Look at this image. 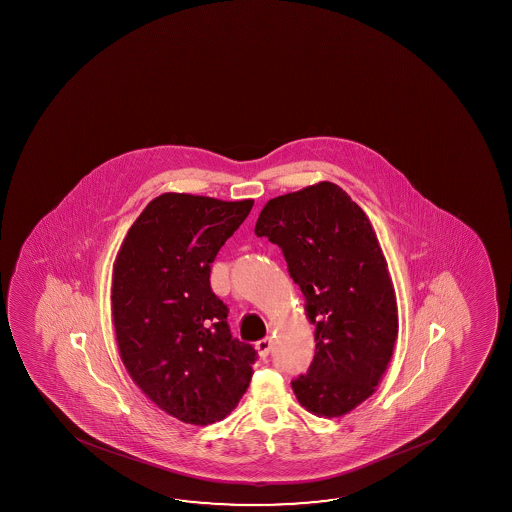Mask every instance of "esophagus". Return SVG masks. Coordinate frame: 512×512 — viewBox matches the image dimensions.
<instances>
[{
    "instance_id": "34e87169",
    "label": "esophagus",
    "mask_w": 512,
    "mask_h": 512,
    "mask_svg": "<svg viewBox=\"0 0 512 512\" xmlns=\"http://www.w3.org/2000/svg\"><path fill=\"white\" fill-rule=\"evenodd\" d=\"M271 350H273V339L271 337H264V339H260L259 343H257V352H259L262 359H266Z\"/></svg>"
}]
</instances>
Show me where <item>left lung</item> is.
<instances>
[{"mask_svg":"<svg viewBox=\"0 0 512 512\" xmlns=\"http://www.w3.org/2000/svg\"><path fill=\"white\" fill-rule=\"evenodd\" d=\"M257 237L284 253L316 325V353L291 382L307 411L339 418L375 393L398 337L393 280L364 210L339 185L319 182L269 200Z\"/></svg>","mask_w":512,"mask_h":512,"instance_id":"8db88e82","label":"left lung"}]
</instances>
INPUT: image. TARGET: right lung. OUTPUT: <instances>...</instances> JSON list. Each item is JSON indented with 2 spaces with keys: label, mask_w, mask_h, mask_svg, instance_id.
<instances>
[{
  "label": "right lung",
  "mask_w": 512,
  "mask_h": 512,
  "mask_svg": "<svg viewBox=\"0 0 512 512\" xmlns=\"http://www.w3.org/2000/svg\"><path fill=\"white\" fill-rule=\"evenodd\" d=\"M253 200L166 193L151 200L119 248L112 319L128 375L159 409L191 425L234 411L257 352L230 334L210 264Z\"/></svg>",
  "instance_id": "1"
}]
</instances>
